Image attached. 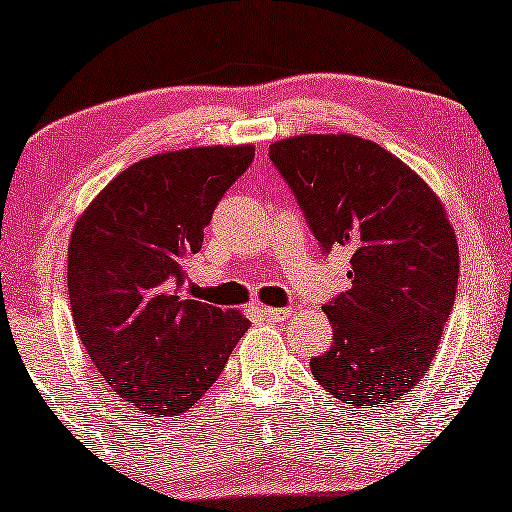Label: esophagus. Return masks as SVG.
Returning a JSON list of instances; mask_svg holds the SVG:
<instances>
[{
	"instance_id": "34e87169",
	"label": "esophagus",
	"mask_w": 512,
	"mask_h": 512,
	"mask_svg": "<svg viewBox=\"0 0 512 512\" xmlns=\"http://www.w3.org/2000/svg\"><path fill=\"white\" fill-rule=\"evenodd\" d=\"M262 315L271 322H285V319L292 317V310L289 308H262Z\"/></svg>"
}]
</instances>
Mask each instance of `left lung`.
Masks as SVG:
<instances>
[{
  "label": "left lung",
  "instance_id": "1",
  "mask_svg": "<svg viewBox=\"0 0 512 512\" xmlns=\"http://www.w3.org/2000/svg\"><path fill=\"white\" fill-rule=\"evenodd\" d=\"M269 158L324 253H349L352 287L324 305L333 345L312 358V375L356 409L386 407L423 379L453 310L460 250L444 204L356 135L287 137Z\"/></svg>",
  "mask_w": 512,
  "mask_h": 512
}]
</instances>
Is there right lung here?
Here are the masks:
<instances>
[{
  "mask_svg": "<svg viewBox=\"0 0 512 512\" xmlns=\"http://www.w3.org/2000/svg\"><path fill=\"white\" fill-rule=\"evenodd\" d=\"M253 144L167 151L126 167L73 227L68 299L78 335L117 398L179 416L209 391L250 329L239 310L186 299V259Z\"/></svg>",
  "mask_w": 512,
  "mask_h": 512,
  "instance_id": "obj_1",
  "label": "right lung"
}]
</instances>
